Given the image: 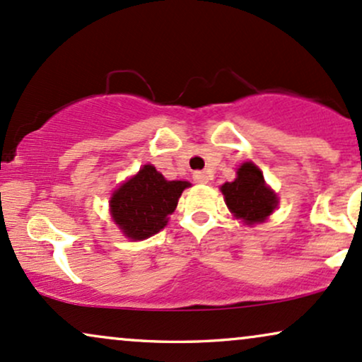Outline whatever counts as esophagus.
<instances>
[{
  "instance_id": "esophagus-1",
  "label": "esophagus",
  "mask_w": 362,
  "mask_h": 362,
  "mask_svg": "<svg viewBox=\"0 0 362 362\" xmlns=\"http://www.w3.org/2000/svg\"><path fill=\"white\" fill-rule=\"evenodd\" d=\"M193 180H194V182H198V185H206V182L209 181V176L204 171H196L193 174Z\"/></svg>"
}]
</instances>
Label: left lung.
<instances>
[{
  "mask_svg": "<svg viewBox=\"0 0 362 362\" xmlns=\"http://www.w3.org/2000/svg\"><path fill=\"white\" fill-rule=\"evenodd\" d=\"M226 206L247 225L263 223L279 204L275 191L267 186L263 173L252 160H247L236 171L235 181L221 186Z\"/></svg>",
  "mask_w": 362,
  "mask_h": 362,
  "instance_id": "left-lung-1",
  "label": "left lung"
}]
</instances>
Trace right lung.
<instances>
[{"mask_svg": "<svg viewBox=\"0 0 362 362\" xmlns=\"http://www.w3.org/2000/svg\"><path fill=\"white\" fill-rule=\"evenodd\" d=\"M188 181H168L153 164L119 186L110 198V215L124 236L146 240L168 225Z\"/></svg>", "mask_w": 362, "mask_h": 362, "instance_id": "right-lung-1", "label": "right lung"}]
</instances>
